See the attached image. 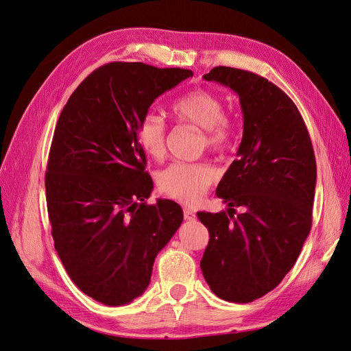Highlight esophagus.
<instances>
[{"label": "esophagus", "mask_w": 351, "mask_h": 351, "mask_svg": "<svg viewBox=\"0 0 351 351\" xmlns=\"http://www.w3.org/2000/svg\"><path fill=\"white\" fill-rule=\"evenodd\" d=\"M183 212H184V219H187V221H195L196 219V214H195L192 209L184 208Z\"/></svg>", "instance_id": "esophagus-1"}]
</instances>
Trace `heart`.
Returning a JSON list of instances; mask_svg holds the SVG:
<instances>
[{"label":"heart","mask_w":351,"mask_h":351,"mask_svg":"<svg viewBox=\"0 0 351 351\" xmlns=\"http://www.w3.org/2000/svg\"><path fill=\"white\" fill-rule=\"evenodd\" d=\"M168 112L178 123L204 129L202 145L212 152H227L234 142V120L224 114V104L209 90L195 89L182 95L171 102ZM136 137L147 156L156 161L164 158L167 124L162 117L146 114L137 124ZM215 178V168L206 162H174L159 176L158 186L165 196L186 205H195L205 196Z\"/></svg>","instance_id":"obj_1"}]
</instances>
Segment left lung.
<instances>
[{"mask_svg": "<svg viewBox=\"0 0 351 351\" xmlns=\"http://www.w3.org/2000/svg\"><path fill=\"white\" fill-rule=\"evenodd\" d=\"M204 79L239 95L244 124L237 159L217 187L229 214L197 212L209 231L200 269L222 300L249 303L282 281L309 236L315 152L299 110L277 84L224 66ZM236 207L245 210L234 217Z\"/></svg>", "mask_w": 351, "mask_h": 351, "instance_id": "left-lung-1", "label": "left lung"}]
</instances>
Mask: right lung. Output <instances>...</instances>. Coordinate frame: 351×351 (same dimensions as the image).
Returning a JSON list of instances; mask_svg holds the SVG:
<instances>
[{"instance_id":"obj_1","label":"right lung","mask_w":351,"mask_h":351,"mask_svg":"<svg viewBox=\"0 0 351 351\" xmlns=\"http://www.w3.org/2000/svg\"><path fill=\"white\" fill-rule=\"evenodd\" d=\"M190 76L108 62L60 114L45 174L52 239L73 282L104 304L130 303L146 290L156 254L183 222L176 202H145L154 183L136 130L159 95Z\"/></svg>"}]
</instances>
